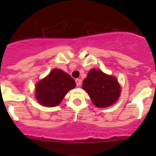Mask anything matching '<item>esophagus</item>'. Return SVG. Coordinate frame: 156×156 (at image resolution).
<instances>
[{"instance_id": "obj_1", "label": "esophagus", "mask_w": 156, "mask_h": 156, "mask_svg": "<svg viewBox=\"0 0 156 156\" xmlns=\"http://www.w3.org/2000/svg\"><path fill=\"white\" fill-rule=\"evenodd\" d=\"M75 82H76V85L78 86V87H80L81 84V80L80 79H76L75 80Z\"/></svg>"}]
</instances>
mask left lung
<instances>
[{
  "label": "left lung",
  "mask_w": 156,
  "mask_h": 156,
  "mask_svg": "<svg viewBox=\"0 0 156 156\" xmlns=\"http://www.w3.org/2000/svg\"><path fill=\"white\" fill-rule=\"evenodd\" d=\"M82 87L97 107H107L114 104L121 94L117 78L102 71L92 69L83 81Z\"/></svg>",
  "instance_id": "1"
}]
</instances>
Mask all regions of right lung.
<instances>
[{"mask_svg": "<svg viewBox=\"0 0 156 156\" xmlns=\"http://www.w3.org/2000/svg\"><path fill=\"white\" fill-rule=\"evenodd\" d=\"M75 85V80L69 74L61 69H54L46 78L36 84V100L44 106H56Z\"/></svg>", "mask_w": 156, "mask_h": 156, "instance_id": "add662e5", "label": "right lung"}]
</instances>
